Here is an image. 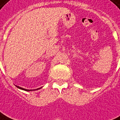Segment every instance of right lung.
<instances>
[{"label": "right lung", "instance_id": "obj_1", "mask_svg": "<svg viewBox=\"0 0 120 120\" xmlns=\"http://www.w3.org/2000/svg\"><path fill=\"white\" fill-rule=\"evenodd\" d=\"M16 87H17L18 88V89H22V90H23V91H34V90H31H31H29V89H24V88H22V87H19V86H17V85H16ZM41 88H39V89H37V90H38V89H41Z\"/></svg>", "mask_w": 120, "mask_h": 120}]
</instances>
